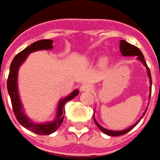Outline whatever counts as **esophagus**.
Masks as SVG:
<instances>
[{"mask_svg":"<svg viewBox=\"0 0 160 160\" xmlns=\"http://www.w3.org/2000/svg\"><path fill=\"white\" fill-rule=\"evenodd\" d=\"M80 90L83 92V91H91L92 90V86L90 85L89 83L86 82V83H83L80 87Z\"/></svg>","mask_w":160,"mask_h":160,"instance_id":"obj_1","label":"esophagus"}]
</instances>
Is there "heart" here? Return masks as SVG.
<instances>
[{"label":"heart","instance_id":"b5f03b06","mask_svg":"<svg viewBox=\"0 0 160 160\" xmlns=\"http://www.w3.org/2000/svg\"><path fill=\"white\" fill-rule=\"evenodd\" d=\"M101 62H102V64H105V63L107 62V58H102V60H101Z\"/></svg>","mask_w":160,"mask_h":160}]
</instances>
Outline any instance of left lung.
Returning a JSON list of instances; mask_svg holds the SVG:
<instances>
[{
    "mask_svg": "<svg viewBox=\"0 0 160 160\" xmlns=\"http://www.w3.org/2000/svg\"><path fill=\"white\" fill-rule=\"evenodd\" d=\"M120 52H122V55L124 57H130V56H135L136 57V59L140 61L142 64H144V66L147 68V75H148V78H149V81H150V85L152 86V77H151V72L150 70H149V68L147 66V63H146V61L144 59V56L142 52H140V49L136 47V46H132L131 44H129L128 42L125 41V40H120ZM150 86V89H149V91H150V96H151V93H152V87ZM150 97V96H149ZM147 109L145 110V112L142 114V116L140 117L138 121H137L133 125L130 126L129 128H128L124 129V130H120V131H114V130H108L107 128H104L103 127H102V126L98 123V122H96V120L95 119V110H94V122L96 124V126L98 127V128L100 129L101 131L102 132H104L105 134H107V135H109V136H119V135H122V134H125L127 132H128L132 128H134L135 126L140 122V121L142 119L145 114H146V112H147Z\"/></svg>",
    "mask_w": 160,
    "mask_h": 160,
    "instance_id": "1",
    "label": "left lung"
}]
</instances>
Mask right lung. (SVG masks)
<instances>
[{
  "instance_id": "1",
  "label": "right lung",
  "mask_w": 160,
  "mask_h": 160,
  "mask_svg": "<svg viewBox=\"0 0 160 160\" xmlns=\"http://www.w3.org/2000/svg\"><path fill=\"white\" fill-rule=\"evenodd\" d=\"M52 43L53 40H52V39L38 40V41L32 43L27 48H25L22 52L18 53L16 56L13 58V61L11 63L9 75H8V82H7L8 91V95L11 98L13 113H14L17 121L20 122L21 126H23L25 128L28 129V130H30V131L35 132L37 134H41V135L51 134L59 128L63 121H64V104L69 101L72 100L79 94V90L75 89V90H73V92L71 93L69 96L58 101V106H57L56 117L52 122H44V123L34 122H32L25 113L23 105H22V102L20 100L19 90H18V72H19V69L21 66V64L26 61L27 58L30 53L37 52V51H42V50H52L53 48Z\"/></svg>"
}]
</instances>
